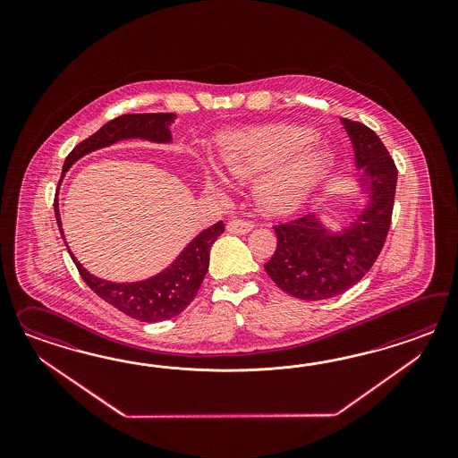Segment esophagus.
I'll return each mask as SVG.
<instances>
[{
    "label": "esophagus",
    "instance_id": "esophagus-1",
    "mask_svg": "<svg viewBox=\"0 0 458 458\" xmlns=\"http://www.w3.org/2000/svg\"><path fill=\"white\" fill-rule=\"evenodd\" d=\"M251 228H253V223L245 222V220H232L226 225V232L233 235H247L251 232Z\"/></svg>",
    "mask_w": 458,
    "mask_h": 458
}]
</instances>
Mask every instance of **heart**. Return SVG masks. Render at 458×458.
Returning a JSON list of instances; mask_svg holds the SVG:
<instances>
[{
    "mask_svg": "<svg viewBox=\"0 0 458 458\" xmlns=\"http://www.w3.org/2000/svg\"><path fill=\"white\" fill-rule=\"evenodd\" d=\"M314 139L312 131L293 125L233 131L220 139V169L240 182L259 177L255 196L267 213H293L304 207L333 165L329 149L306 148ZM199 184L207 193L222 190L218 178L205 167H199Z\"/></svg>",
    "mask_w": 458,
    "mask_h": 458,
    "instance_id": "b5f03b06",
    "label": "heart"
}]
</instances>
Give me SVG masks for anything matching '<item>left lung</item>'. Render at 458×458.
I'll return each instance as SVG.
<instances>
[{
  "instance_id": "obj_1",
  "label": "left lung",
  "mask_w": 458,
  "mask_h": 458,
  "mask_svg": "<svg viewBox=\"0 0 458 458\" xmlns=\"http://www.w3.org/2000/svg\"><path fill=\"white\" fill-rule=\"evenodd\" d=\"M341 123L352 144L364 205L341 207L352 216L339 230L327 226L320 215L278 225L277 249L264 265L278 289L302 301L331 299L356 285L375 264L391 225L398 171L388 149L368 125Z\"/></svg>"
}]
</instances>
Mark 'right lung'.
Wrapping results in <instances>:
<instances>
[{
  "label": "right lung",
  "mask_w": 458,
  "mask_h": 458,
  "mask_svg": "<svg viewBox=\"0 0 458 458\" xmlns=\"http://www.w3.org/2000/svg\"><path fill=\"white\" fill-rule=\"evenodd\" d=\"M174 119H176V114L173 112L125 114L102 125L96 134L85 139L72 149V153L67 156L64 163L58 186L65 178V173L81 157L102 148H109L115 142L127 140V139H140V140H149L156 144H171L173 134L169 127L174 123ZM54 207H55L58 230L62 233L73 264L77 265L82 276L83 282L107 304L114 305L115 309L124 312L125 316L142 320V322L171 319L191 304V301L199 291L203 278L208 272L211 245L225 230L223 222H218L211 225L207 230L199 232L184 249L181 250L180 255L167 265L165 270H161L153 277L138 280V282H111V280L92 276L75 259L64 235L58 198H55Z\"/></svg>",
  "instance_id": "obj_1"
}]
</instances>
